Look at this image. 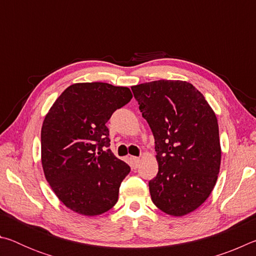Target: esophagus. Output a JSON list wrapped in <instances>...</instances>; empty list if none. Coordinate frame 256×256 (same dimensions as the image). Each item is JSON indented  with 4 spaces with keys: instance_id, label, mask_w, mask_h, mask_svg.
<instances>
[{
    "instance_id": "34e87169",
    "label": "esophagus",
    "mask_w": 256,
    "mask_h": 256,
    "mask_svg": "<svg viewBox=\"0 0 256 256\" xmlns=\"http://www.w3.org/2000/svg\"><path fill=\"white\" fill-rule=\"evenodd\" d=\"M131 160H132V164H133V167H134V168H138V164H140V158H138V157H132V158H131Z\"/></svg>"
}]
</instances>
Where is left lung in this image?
<instances>
[{
    "label": "left lung",
    "mask_w": 256,
    "mask_h": 256,
    "mask_svg": "<svg viewBox=\"0 0 256 256\" xmlns=\"http://www.w3.org/2000/svg\"><path fill=\"white\" fill-rule=\"evenodd\" d=\"M154 138L158 174L151 200L164 214L198 209L218 178L222 149L218 120L203 94L185 81L158 80L132 86Z\"/></svg>",
    "instance_id": "1"
}]
</instances>
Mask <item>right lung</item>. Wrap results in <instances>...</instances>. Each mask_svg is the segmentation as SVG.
Segmentation results:
<instances>
[{"label": "right lung", "instance_id": "1", "mask_svg": "<svg viewBox=\"0 0 256 256\" xmlns=\"http://www.w3.org/2000/svg\"><path fill=\"white\" fill-rule=\"evenodd\" d=\"M132 94L104 82L74 84L56 99L42 128V164L56 196L72 211L98 216L118 200L131 170L110 149L106 123Z\"/></svg>", "mask_w": 256, "mask_h": 256}]
</instances>
